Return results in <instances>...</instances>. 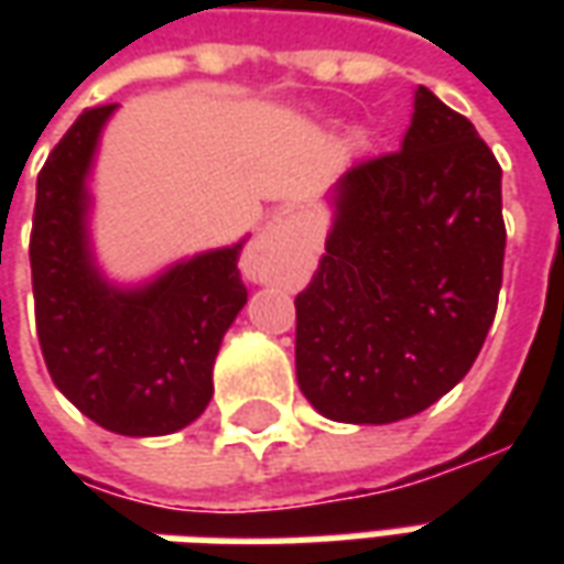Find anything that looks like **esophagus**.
Returning <instances> with one entry per match:
<instances>
[{
    "mask_svg": "<svg viewBox=\"0 0 564 564\" xmlns=\"http://www.w3.org/2000/svg\"><path fill=\"white\" fill-rule=\"evenodd\" d=\"M299 245V220L290 210H278L271 214L265 226L259 229L257 241L247 247L245 253V271L253 283H271L281 278L293 250Z\"/></svg>",
    "mask_w": 564,
    "mask_h": 564,
    "instance_id": "esophagus-1",
    "label": "esophagus"
}]
</instances>
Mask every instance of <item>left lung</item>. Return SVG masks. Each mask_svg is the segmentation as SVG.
Returning a JSON list of instances; mask_svg holds the SVG:
<instances>
[{"label":"left lung","instance_id":"1","mask_svg":"<svg viewBox=\"0 0 564 564\" xmlns=\"http://www.w3.org/2000/svg\"><path fill=\"white\" fill-rule=\"evenodd\" d=\"M323 198L332 223L295 299V378L335 423H399L468 375L496 319L501 169L471 120L416 87L402 150Z\"/></svg>","mask_w":564,"mask_h":564}]
</instances>
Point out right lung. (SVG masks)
Segmentation results:
<instances>
[{"label": "right lung", "mask_w": 564, "mask_h": 564, "mask_svg": "<svg viewBox=\"0 0 564 564\" xmlns=\"http://www.w3.org/2000/svg\"><path fill=\"white\" fill-rule=\"evenodd\" d=\"M117 105L90 108L44 162L32 217V295L56 390L108 432L172 435L208 408L223 335L247 305L241 245L144 281H115L93 241V169Z\"/></svg>", "instance_id": "add662e5"}]
</instances>
